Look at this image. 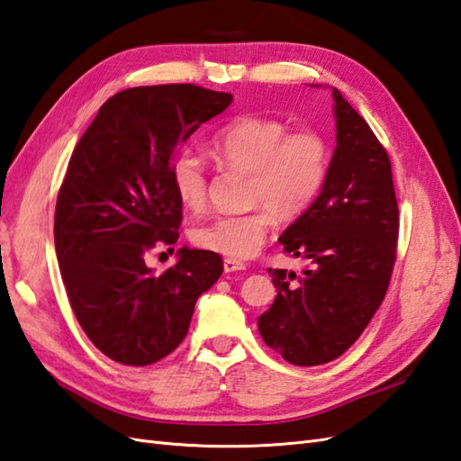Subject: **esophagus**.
I'll return each instance as SVG.
<instances>
[{
  "label": "esophagus",
  "instance_id": "esophagus-1",
  "mask_svg": "<svg viewBox=\"0 0 461 461\" xmlns=\"http://www.w3.org/2000/svg\"><path fill=\"white\" fill-rule=\"evenodd\" d=\"M222 267H224V274H234V272H242V269H246V264H242L239 260H232V258H227V260L222 262Z\"/></svg>",
  "mask_w": 461,
  "mask_h": 461
}]
</instances>
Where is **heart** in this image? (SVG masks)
Wrapping results in <instances>:
<instances>
[{"label":"heart","instance_id":"1","mask_svg":"<svg viewBox=\"0 0 461 461\" xmlns=\"http://www.w3.org/2000/svg\"><path fill=\"white\" fill-rule=\"evenodd\" d=\"M217 162L249 174L244 212L219 215L194 229L201 249L232 260L260 250L274 217L294 221L317 199L329 174L330 146L317 131L289 132L284 121L260 115L230 119L211 140ZM174 192L184 207L199 211L207 201V172L199 156L184 150L170 166Z\"/></svg>","mask_w":461,"mask_h":461}]
</instances>
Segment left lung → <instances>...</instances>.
I'll use <instances>...</instances> for the list:
<instances>
[{"label":"left lung","mask_w":461,"mask_h":461,"mask_svg":"<svg viewBox=\"0 0 461 461\" xmlns=\"http://www.w3.org/2000/svg\"><path fill=\"white\" fill-rule=\"evenodd\" d=\"M332 99L336 149L327 179L279 237L285 252L311 267L299 277L269 267L277 295L258 317L264 342L294 366L332 362L360 339L387 294L397 254L389 156L336 87Z\"/></svg>","instance_id":"left-lung-1"}]
</instances>
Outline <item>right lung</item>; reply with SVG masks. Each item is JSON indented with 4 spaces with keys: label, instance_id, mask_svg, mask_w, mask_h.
<instances>
[{
    "label": "right lung",
    "instance_id": "obj_1",
    "mask_svg": "<svg viewBox=\"0 0 461 461\" xmlns=\"http://www.w3.org/2000/svg\"><path fill=\"white\" fill-rule=\"evenodd\" d=\"M230 104L194 84L131 87L101 105L76 144L56 199V258L77 322L111 360L150 366L174 352L222 274L209 250L184 246L162 274L144 256L179 237L177 149Z\"/></svg>",
    "mask_w": 461,
    "mask_h": 461
}]
</instances>
